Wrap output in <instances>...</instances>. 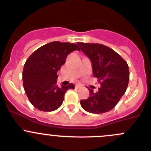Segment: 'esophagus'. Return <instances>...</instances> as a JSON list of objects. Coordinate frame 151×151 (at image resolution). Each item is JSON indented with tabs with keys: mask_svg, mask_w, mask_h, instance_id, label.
Returning <instances> with one entry per match:
<instances>
[{
	"mask_svg": "<svg viewBox=\"0 0 151 151\" xmlns=\"http://www.w3.org/2000/svg\"><path fill=\"white\" fill-rule=\"evenodd\" d=\"M81 87H82V85H79V84H76V88H80Z\"/></svg>",
	"mask_w": 151,
	"mask_h": 151,
	"instance_id": "obj_1",
	"label": "esophagus"
}]
</instances>
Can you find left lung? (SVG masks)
<instances>
[{
  "label": "left lung",
  "mask_w": 151,
  "mask_h": 151,
  "mask_svg": "<svg viewBox=\"0 0 151 151\" xmlns=\"http://www.w3.org/2000/svg\"><path fill=\"white\" fill-rule=\"evenodd\" d=\"M81 50L91 62L94 76L101 88L94 93L89 89L88 98L80 101L85 111L104 113L110 111L125 94L129 81L127 63L111 48L100 44L78 42Z\"/></svg>",
  "instance_id": "1"
}]
</instances>
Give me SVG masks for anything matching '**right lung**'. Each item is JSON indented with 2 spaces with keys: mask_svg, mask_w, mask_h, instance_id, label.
<instances>
[{
  "mask_svg": "<svg viewBox=\"0 0 151 151\" xmlns=\"http://www.w3.org/2000/svg\"><path fill=\"white\" fill-rule=\"evenodd\" d=\"M80 50L76 44L53 41L41 46L28 58L22 72L23 87L31 104L45 112L56 110L62 105L64 95L74 84L58 87L57 71L66 63L68 54Z\"/></svg>",
  "mask_w": 151,
  "mask_h": 151,
  "instance_id": "obj_1",
  "label": "right lung"
}]
</instances>
